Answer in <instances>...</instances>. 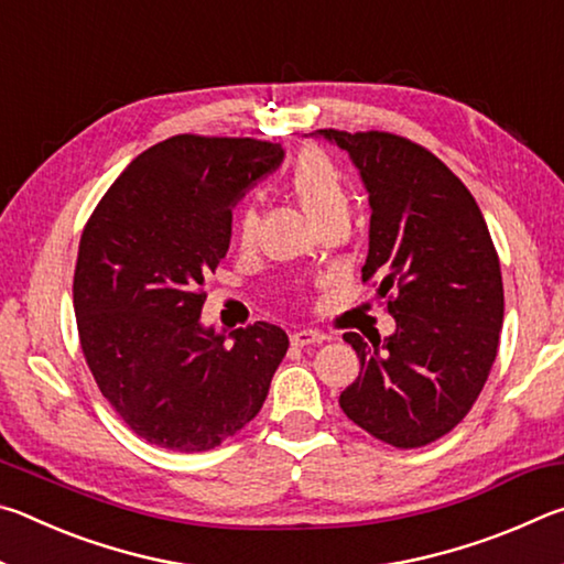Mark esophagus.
Wrapping results in <instances>:
<instances>
[{"instance_id":"esophagus-1","label":"esophagus","mask_w":564,"mask_h":564,"mask_svg":"<svg viewBox=\"0 0 564 564\" xmlns=\"http://www.w3.org/2000/svg\"><path fill=\"white\" fill-rule=\"evenodd\" d=\"M328 340V336L323 330H311V328H303V330H295L291 336V343L293 346L299 348H305V346H316V343H323Z\"/></svg>"}]
</instances>
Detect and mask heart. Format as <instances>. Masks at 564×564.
<instances>
[{
  "label": "heart",
  "mask_w": 564,
  "mask_h": 564,
  "mask_svg": "<svg viewBox=\"0 0 564 564\" xmlns=\"http://www.w3.org/2000/svg\"><path fill=\"white\" fill-rule=\"evenodd\" d=\"M289 186L313 221L321 224L333 216H348L350 194L346 178L321 149H305L289 174ZM259 228V212L253 204H241L234 214V238L241 248H251Z\"/></svg>",
  "instance_id": "heart-1"
}]
</instances>
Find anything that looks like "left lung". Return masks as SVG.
<instances>
[{
	"label": "left lung",
	"instance_id": "1",
	"mask_svg": "<svg viewBox=\"0 0 564 564\" xmlns=\"http://www.w3.org/2000/svg\"><path fill=\"white\" fill-rule=\"evenodd\" d=\"M348 151L368 188L373 283L395 333H346L360 373L340 408L376 441L423 447L470 413L498 356L502 273L470 191L425 147L390 131L321 129Z\"/></svg>",
	"mask_w": 564,
	"mask_h": 564
}]
</instances>
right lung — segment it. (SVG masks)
Masks as SVG:
<instances>
[{
    "instance_id": "1",
    "label": "right lung",
    "mask_w": 564,
    "mask_h": 564,
    "mask_svg": "<svg viewBox=\"0 0 564 564\" xmlns=\"http://www.w3.org/2000/svg\"><path fill=\"white\" fill-rule=\"evenodd\" d=\"M281 144L178 133L113 181L82 231L74 313L101 395L147 443L206 453L259 415L289 336L231 343L202 326L204 279L231 241V206L281 164Z\"/></svg>"
}]
</instances>
